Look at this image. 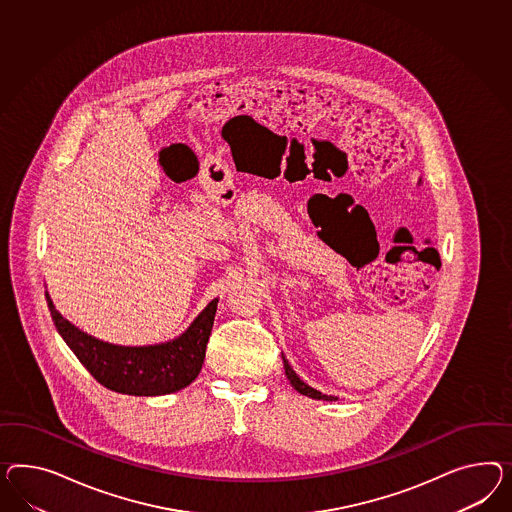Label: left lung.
Segmentation results:
<instances>
[{"label":"left lung","mask_w":512,"mask_h":512,"mask_svg":"<svg viewBox=\"0 0 512 512\" xmlns=\"http://www.w3.org/2000/svg\"><path fill=\"white\" fill-rule=\"evenodd\" d=\"M283 365H285V374H287V378H289L291 386L294 387L298 393H302L305 397H311V399H317V401H337V397H333V395H324V393H320L317 389L307 386L304 380L292 371V367L289 365V361L285 360V356H283Z\"/></svg>","instance_id":"1"}]
</instances>
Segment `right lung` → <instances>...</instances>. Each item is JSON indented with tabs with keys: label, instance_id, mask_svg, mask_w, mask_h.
Instances as JSON below:
<instances>
[{
	"label": "right lung",
	"instance_id": "1",
	"mask_svg": "<svg viewBox=\"0 0 512 512\" xmlns=\"http://www.w3.org/2000/svg\"><path fill=\"white\" fill-rule=\"evenodd\" d=\"M46 300L57 332L98 384L136 397L169 395L194 382L205 361L208 337L218 307V298H214L197 315L190 328L173 341L160 345L121 346L104 343L78 330L67 318L61 317L48 292Z\"/></svg>",
	"mask_w": 512,
	"mask_h": 512
}]
</instances>
